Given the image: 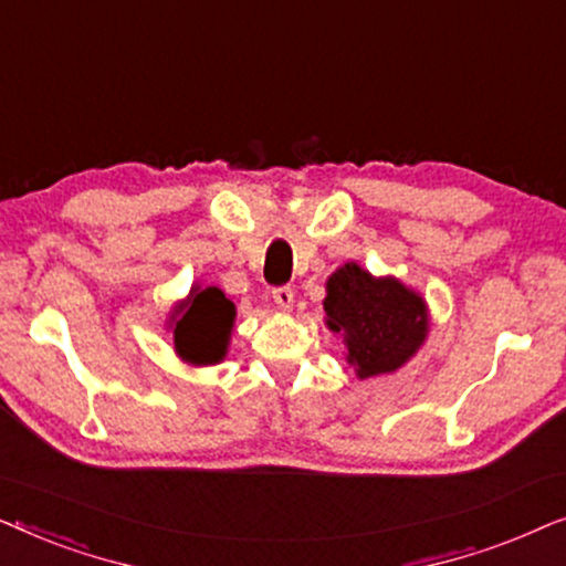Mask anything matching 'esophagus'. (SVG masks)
I'll list each match as a JSON object with an SVG mask.
<instances>
[{"instance_id":"34e87169","label":"esophagus","mask_w":566,"mask_h":566,"mask_svg":"<svg viewBox=\"0 0 566 566\" xmlns=\"http://www.w3.org/2000/svg\"><path fill=\"white\" fill-rule=\"evenodd\" d=\"M273 298L277 306L289 312V308L293 306V289L291 285H277V289H273Z\"/></svg>"}]
</instances>
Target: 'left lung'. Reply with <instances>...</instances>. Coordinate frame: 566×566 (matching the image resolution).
<instances>
[{"label": "left lung", "instance_id": "left-lung-1", "mask_svg": "<svg viewBox=\"0 0 566 566\" xmlns=\"http://www.w3.org/2000/svg\"><path fill=\"white\" fill-rule=\"evenodd\" d=\"M327 327L343 335L347 363L360 378L394 374L428 337L424 298L397 277H374L355 262L327 281Z\"/></svg>", "mask_w": 566, "mask_h": 566}]
</instances>
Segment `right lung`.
<instances>
[{"label":"right lung","instance_id":"1","mask_svg":"<svg viewBox=\"0 0 566 566\" xmlns=\"http://www.w3.org/2000/svg\"><path fill=\"white\" fill-rule=\"evenodd\" d=\"M237 308L216 285H192L190 296L175 306L172 335L175 350L192 366H211L223 360L229 347Z\"/></svg>","mask_w":566,"mask_h":566}]
</instances>
